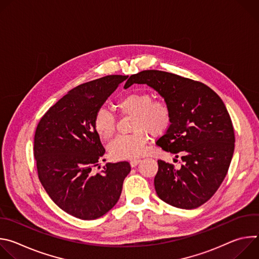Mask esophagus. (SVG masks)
Here are the masks:
<instances>
[{
    "label": "esophagus",
    "instance_id": "34e87169",
    "mask_svg": "<svg viewBox=\"0 0 259 259\" xmlns=\"http://www.w3.org/2000/svg\"><path fill=\"white\" fill-rule=\"evenodd\" d=\"M139 163H140V160H132V161L130 162V165H131V167H135V166H137Z\"/></svg>",
    "mask_w": 259,
    "mask_h": 259
}]
</instances>
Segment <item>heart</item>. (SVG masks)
Instances as JSON below:
<instances>
[{"mask_svg": "<svg viewBox=\"0 0 259 259\" xmlns=\"http://www.w3.org/2000/svg\"><path fill=\"white\" fill-rule=\"evenodd\" d=\"M116 106L123 114L134 115L132 134L118 136L108 146L110 156L120 160H133L141 157L146 150L144 130L152 135L163 134L171 124V112L168 104L156 99L147 92H131L122 96ZM95 132L103 139L112 137L116 130V120L104 107L97 109L93 119Z\"/></svg>", "mask_w": 259, "mask_h": 259, "instance_id": "heart-1", "label": "heart"}]
</instances>
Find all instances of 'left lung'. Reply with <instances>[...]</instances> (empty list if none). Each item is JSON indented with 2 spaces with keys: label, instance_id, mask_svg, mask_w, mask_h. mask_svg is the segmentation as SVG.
<instances>
[{
  "label": "left lung",
  "instance_id": "8db88e82",
  "mask_svg": "<svg viewBox=\"0 0 259 259\" xmlns=\"http://www.w3.org/2000/svg\"><path fill=\"white\" fill-rule=\"evenodd\" d=\"M133 84L154 88L168 104L171 124L156 144L183 162L176 169L158 160V197L177 208H198L216 193L234 155V127L224 101L205 84L162 70L135 73L124 88Z\"/></svg>",
  "mask_w": 259,
  "mask_h": 259
}]
</instances>
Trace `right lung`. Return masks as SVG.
<instances>
[{
  "instance_id": "obj_1",
  "label": "right lung",
  "mask_w": 259,
  "mask_h": 259,
  "mask_svg": "<svg viewBox=\"0 0 259 259\" xmlns=\"http://www.w3.org/2000/svg\"><path fill=\"white\" fill-rule=\"evenodd\" d=\"M127 78L106 76L71 89L35 129L33 156L42 186L60 209L77 218L96 219L112 209L131 170L124 161L91 172L105 153L93 127L94 115Z\"/></svg>"
}]
</instances>
